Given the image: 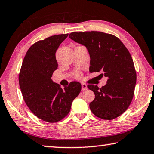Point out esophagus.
Returning <instances> with one entry per match:
<instances>
[{
    "label": "esophagus",
    "mask_w": 154,
    "mask_h": 154,
    "mask_svg": "<svg viewBox=\"0 0 154 154\" xmlns=\"http://www.w3.org/2000/svg\"><path fill=\"white\" fill-rule=\"evenodd\" d=\"M87 89H88L87 85L85 84V83H82V90L83 91H84V90H86Z\"/></svg>",
    "instance_id": "obj_1"
}]
</instances>
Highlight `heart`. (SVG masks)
<instances>
[{
  "label": "heart",
  "mask_w": 154,
  "mask_h": 154,
  "mask_svg": "<svg viewBox=\"0 0 154 154\" xmlns=\"http://www.w3.org/2000/svg\"><path fill=\"white\" fill-rule=\"evenodd\" d=\"M77 77H80V75H79V74H78V75H77Z\"/></svg>",
  "instance_id": "1"
}]
</instances>
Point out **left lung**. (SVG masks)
<instances>
[{
    "instance_id": "obj_1",
    "label": "left lung",
    "mask_w": 154,
    "mask_h": 154,
    "mask_svg": "<svg viewBox=\"0 0 154 154\" xmlns=\"http://www.w3.org/2000/svg\"><path fill=\"white\" fill-rule=\"evenodd\" d=\"M69 37L86 47L90 57V72H101L107 77L102 88L88 85L95 98L90 103L91 111L105 120L124 113L134 96L137 74L131 55L116 36L98 31L72 32Z\"/></svg>"
}]
</instances>
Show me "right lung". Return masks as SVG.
<instances>
[{
  "mask_svg": "<svg viewBox=\"0 0 154 154\" xmlns=\"http://www.w3.org/2000/svg\"><path fill=\"white\" fill-rule=\"evenodd\" d=\"M68 35H54L34 43L26 54L19 75L26 105L36 117L49 123L60 121L69 114L72 102L82 90L77 82L62 88L51 79L58 69L56 50Z\"/></svg>",
  "mask_w": 154,
  "mask_h": 154,
  "instance_id": "obj_1",
  "label": "right lung"
}]
</instances>
